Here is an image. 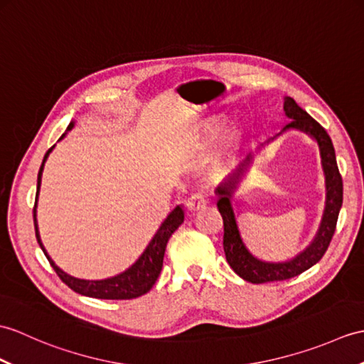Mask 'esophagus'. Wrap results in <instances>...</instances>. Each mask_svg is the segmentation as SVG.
Wrapping results in <instances>:
<instances>
[{
    "mask_svg": "<svg viewBox=\"0 0 364 364\" xmlns=\"http://www.w3.org/2000/svg\"><path fill=\"white\" fill-rule=\"evenodd\" d=\"M206 205L208 200L205 196H201V193H193V196H191L188 201H186V208H188L191 213H198V210L205 209Z\"/></svg>",
    "mask_w": 364,
    "mask_h": 364,
    "instance_id": "obj_1",
    "label": "esophagus"
}]
</instances>
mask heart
<instances>
[{
	"instance_id": "1",
	"label": "heart",
	"mask_w": 364,
	"mask_h": 364,
	"mask_svg": "<svg viewBox=\"0 0 364 364\" xmlns=\"http://www.w3.org/2000/svg\"><path fill=\"white\" fill-rule=\"evenodd\" d=\"M235 139H237V134H235V133H232V134H231V136H230V142L232 144V142H235Z\"/></svg>"
}]
</instances>
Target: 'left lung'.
Listing matches in <instances>:
<instances>
[{
	"mask_svg": "<svg viewBox=\"0 0 364 364\" xmlns=\"http://www.w3.org/2000/svg\"><path fill=\"white\" fill-rule=\"evenodd\" d=\"M284 112L290 117L291 122L287 124L282 132L296 129L307 133L309 136H311L318 142L321 166H323L326 180L324 213L314 240H311L309 247L301 251L298 256H294L293 259L285 262H265L252 256L248 248L245 247V243L240 237L237 223H235L234 210L230 201V197L232 191L235 189V183H237L239 176L252 161V154L245 158L237 166V168H235L231 175H228L223 183L217 186L215 193L218 196V213L222 214L223 218V250L226 260L235 273L251 284L285 281V279H291L304 273L310 267H314L316 262H319L321 257L324 256L328 245H331L338 220V214H340V209L343 205V180L336 166L335 149L331 136H328L327 132L306 112V109H302L296 102H294V99H284Z\"/></svg>",
	"mask_w": 364,
	"mask_h": 364,
	"instance_id": "left-lung-1",
	"label": "left lung"
}]
</instances>
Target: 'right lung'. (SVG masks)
Here are the masks:
<instances>
[{"label": "right lung", "mask_w": 364, "mask_h": 364, "mask_svg": "<svg viewBox=\"0 0 364 364\" xmlns=\"http://www.w3.org/2000/svg\"><path fill=\"white\" fill-rule=\"evenodd\" d=\"M73 127H74V121H71L70 125H68V129L62 134V138L73 129ZM53 149L54 146L46 151L43 163L40 166L38 178H37V198H36V205H33V226H36V235H37L40 248L43 250L50 267L54 268L57 276L60 277L71 290H74L79 294H83V296L96 298V299H134V298L142 296V294H146L147 291H150L151 287L155 285L159 273H161L164 251H166L168 239H171V235L178 230V226L184 222L183 208L176 206L172 213L167 215V218L161 223V226H159V230L154 235V239H151L150 243L147 245V248L144 250L139 259L121 274L102 279V281H87V279H77L74 276H70L68 273H65L63 269L58 268L54 264V260L48 256L43 243H41L38 225H37V201H38V192H40V184H41V173H43L45 163L50 151H53Z\"/></svg>", "instance_id": "add662e5"}]
</instances>
